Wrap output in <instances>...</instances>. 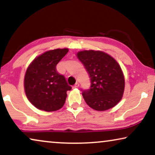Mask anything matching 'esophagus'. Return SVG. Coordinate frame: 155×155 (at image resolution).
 <instances>
[{"label": "esophagus", "instance_id": "esophagus-1", "mask_svg": "<svg viewBox=\"0 0 155 155\" xmlns=\"http://www.w3.org/2000/svg\"><path fill=\"white\" fill-rule=\"evenodd\" d=\"M79 85H80L79 83H78V82H76V83L73 85V88H77V87H79Z\"/></svg>", "mask_w": 155, "mask_h": 155}]
</instances>
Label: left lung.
Returning a JSON list of instances; mask_svg holds the SVG:
<instances>
[{"label": "left lung", "instance_id": "8db88e82", "mask_svg": "<svg viewBox=\"0 0 155 155\" xmlns=\"http://www.w3.org/2000/svg\"><path fill=\"white\" fill-rule=\"evenodd\" d=\"M78 57L88 72L90 87L82 90L87 105L97 111L114 107L123 97L125 80L118 63L105 53L99 51H83Z\"/></svg>", "mask_w": 155, "mask_h": 155}]
</instances>
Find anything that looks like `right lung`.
<instances>
[{
	"mask_svg": "<svg viewBox=\"0 0 155 155\" xmlns=\"http://www.w3.org/2000/svg\"><path fill=\"white\" fill-rule=\"evenodd\" d=\"M68 52V48L48 51L36 58L25 76V90L29 101L37 109L54 111L64 104L68 85L56 65Z\"/></svg>",
	"mask_w": 155,
	"mask_h": 155,
	"instance_id": "right-lung-1",
	"label": "right lung"
}]
</instances>
